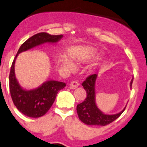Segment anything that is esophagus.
<instances>
[{
  "instance_id": "esophagus-1",
  "label": "esophagus",
  "mask_w": 147,
  "mask_h": 147,
  "mask_svg": "<svg viewBox=\"0 0 147 147\" xmlns=\"http://www.w3.org/2000/svg\"><path fill=\"white\" fill-rule=\"evenodd\" d=\"M79 85V83L77 82V81H72L70 84H69V88L72 90L75 89V88H77V87H78Z\"/></svg>"
}]
</instances>
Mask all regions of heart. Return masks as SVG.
Masks as SVG:
<instances>
[{
  "label": "heart",
  "mask_w": 147,
  "mask_h": 147,
  "mask_svg": "<svg viewBox=\"0 0 147 147\" xmlns=\"http://www.w3.org/2000/svg\"><path fill=\"white\" fill-rule=\"evenodd\" d=\"M59 63L62 68L66 70L68 72L73 71L75 69L74 63L70 61V59L65 55H61L59 58Z\"/></svg>",
  "instance_id": "heart-1"
}]
</instances>
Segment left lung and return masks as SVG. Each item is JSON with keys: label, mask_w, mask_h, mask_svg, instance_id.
I'll list each match as a JSON object with an SVG mask.
<instances>
[{"label": "left lung", "mask_w": 147, "mask_h": 147, "mask_svg": "<svg viewBox=\"0 0 147 147\" xmlns=\"http://www.w3.org/2000/svg\"><path fill=\"white\" fill-rule=\"evenodd\" d=\"M97 79L96 74H93L86 78L82 86L87 94L84 102L77 106V112L79 120L88 125H100L105 126L117 119L125 111L126 106L121 112L116 114H105L97 107L95 102V84ZM133 79L130 83L131 88Z\"/></svg>", "instance_id": "left-lung-1"}]
</instances>
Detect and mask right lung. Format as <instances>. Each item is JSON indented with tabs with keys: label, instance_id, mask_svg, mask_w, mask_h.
Here are the masks:
<instances>
[{
	"label": "right lung",
	"instance_id": "1",
	"mask_svg": "<svg viewBox=\"0 0 147 147\" xmlns=\"http://www.w3.org/2000/svg\"><path fill=\"white\" fill-rule=\"evenodd\" d=\"M63 38V35H50L47 33H39L28 39L18 51L12 63L9 74V90L14 105L21 113L31 118L44 116L50 109L55 100L58 92L66 84L57 81H47L38 88L33 90L23 89L15 76V61L20 53L38 47L45 43H57Z\"/></svg>",
	"mask_w": 147,
	"mask_h": 147
}]
</instances>
